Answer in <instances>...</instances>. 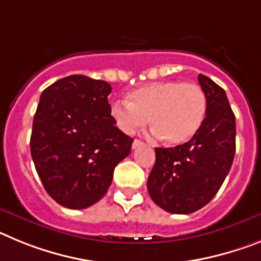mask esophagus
Masks as SVG:
<instances>
[{"instance_id":"1","label":"esophagus","mask_w":261,"mask_h":261,"mask_svg":"<svg viewBox=\"0 0 261 261\" xmlns=\"http://www.w3.org/2000/svg\"><path fill=\"white\" fill-rule=\"evenodd\" d=\"M142 145H144V142L140 141V140H135V141H133V144H132V149H137V147L142 146Z\"/></svg>"}]
</instances>
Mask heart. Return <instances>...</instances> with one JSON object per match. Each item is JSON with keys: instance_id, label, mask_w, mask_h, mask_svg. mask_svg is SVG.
Segmentation results:
<instances>
[{"instance_id": "heart-1", "label": "heart", "mask_w": 261, "mask_h": 261, "mask_svg": "<svg viewBox=\"0 0 261 261\" xmlns=\"http://www.w3.org/2000/svg\"><path fill=\"white\" fill-rule=\"evenodd\" d=\"M129 102H116L111 115L123 132L132 135L150 119L154 132L168 145L186 144L199 132L206 114V96L195 84L154 82L135 90Z\"/></svg>"}]
</instances>
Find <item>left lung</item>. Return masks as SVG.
I'll use <instances>...</instances> for the list:
<instances>
[{
    "label": "left lung",
    "mask_w": 261,
    "mask_h": 261,
    "mask_svg": "<svg viewBox=\"0 0 261 261\" xmlns=\"http://www.w3.org/2000/svg\"><path fill=\"white\" fill-rule=\"evenodd\" d=\"M206 114L199 132L175 147H156L147 179L151 200L168 213L190 214L213 199L231 168L235 154V116L225 90L199 74Z\"/></svg>",
    "instance_id": "8db88e82"
}]
</instances>
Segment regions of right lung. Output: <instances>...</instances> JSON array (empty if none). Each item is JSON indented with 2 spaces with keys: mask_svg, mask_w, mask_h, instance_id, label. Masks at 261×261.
Wrapping results in <instances>:
<instances>
[{
  "mask_svg": "<svg viewBox=\"0 0 261 261\" xmlns=\"http://www.w3.org/2000/svg\"><path fill=\"white\" fill-rule=\"evenodd\" d=\"M108 82L74 74L41 93L31 133V156L48 195L69 209L89 208L112 183L133 138L111 115Z\"/></svg>",
  "mask_w": 261,
  "mask_h": 261,
  "instance_id": "obj_1",
  "label": "right lung"
}]
</instances>
